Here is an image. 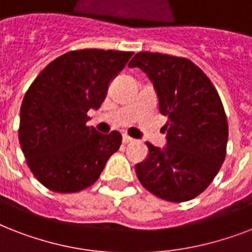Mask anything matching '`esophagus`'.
<instances>
[{"instance_id":"esophagus-1","label":"esophagus","mask_w":252,"mask_h":252,"mask_svg":"<svg viewBox=\"0 0 252 252\" xmlns=\"http://www.w3.org/2000/svg\"><path fill=\"white\" fill-rule=\"evenodd\" d=\"M133 141L134 140L130 137V136H128L126 133L123 134V142H124V144H129V142H133Z\"/></svg>"}]
</instances>
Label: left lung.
I'll return each mask as SVG.
<instances>
[{
  "label": "left lung",
  "mask_w": 252,
  "mask_h": 252,
  "mask_svg": "<svg viewBox=\"0 0 252 252\" xmlns=\"http://www.w3.org/2000/svg\"><path fill=\"white\" fill-rule=\"evenodd\" d=\"M149 76L159 112L167 116L165 149L146 142L149 156L136 165L140 183L159 199H195L215 179L226 156L229 126L216 87L186 57L138 52L128 64Z\"/></svg>",
  "instance_id": "left-lung-1"
}]
</instances>
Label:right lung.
I'll return each instance as SVG.
<instances>
[{"label":"right lung","mask_w":252,"mask_h":252,"mask_svg":"<svg viewBox=\"0 0 252 252\" xmlns=\"http://www.w3.org/2000/svg\"><path fill=\"white\" fill-rule=\"evenodd\" d=\"M132 55L70 51L49 63L26 91L18 136L30 170L44 187L59 193L82 191L119 150L122 134L86 126L87 111L102 104L110 81Z\"/></svg>","instance_id":"add662e5"}]
</instances>
